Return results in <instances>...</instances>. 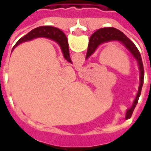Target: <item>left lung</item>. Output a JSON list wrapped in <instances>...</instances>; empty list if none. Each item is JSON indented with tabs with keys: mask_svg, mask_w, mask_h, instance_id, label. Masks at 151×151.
Wrapping results in <instances>:
<instances>
[{
	"mask_svg": "<svg viewBox=\"0 0 151 151\" xmlns=\"http://www.w3.org/2000/svg\"><path fill=\"white\" fill-rule=\"evenodd\" d=\"M114 40L121 42L128 50L130 51L131 54L134 55V57L138 61L139 70H140V85H139V91H138L136 98L134 101L133 106H132L130 109H129L127 111V113H126V119H128L131 117L132 113L134 112V107L138 103L139 97L140 93H141L143 83H144L145 70H144V66H143L141 55H140V53L138 50L136 46L134 45V44L131 41L129 38L125 35L124 33H123L119 29L114 28V27H104V28L98 29L97 31H96L91 36L90 40H89V44H88V50H87V53H86V59L88 57H90L91 55L95 52V50L97 49V47L100 44L106 43V42H109V41H114Z\"/></svg>",
	"mask_w": 151,
	"mask_h": 151,
	"instance_id": "obj_1",
	"label": "left lung"
}]
</instances>
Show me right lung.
<instances>
[{
	"instance_id": "obj_1",
	"label": "right lung",
	"mask_w": 151,
	"mask_h": 151,
	"mask_svg": "<svg viewBox=\"0 0 151 151\" xmlns=\"http://www.w3.org/2000/svg\"><path fill=\"white\" fill-rule=\"evenodd\" d=\"M38 37H46V38L54 39L60 46L65 59L70 63L71 62L70 58L69 45H68V40H67L66 36L59 28H56L54 27L43 26L34 28L31 32H29L27 34H26L24 37L21 38L15 46L18 45L22 42L28 41V40H31L32 38H38Z\"/></svg>"
}]
</instances>
